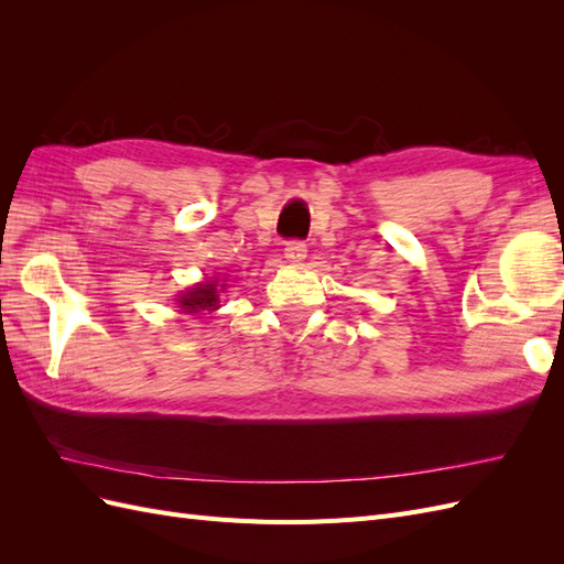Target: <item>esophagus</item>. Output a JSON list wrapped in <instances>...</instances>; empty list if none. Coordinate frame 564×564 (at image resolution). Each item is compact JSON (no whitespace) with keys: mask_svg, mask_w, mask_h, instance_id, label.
<instances>
[{"mask_svg":"<svg viewBox=\"0 0 564 564\" xmlns=\"http://www.w3.org/2000/svg\"><path fill=\"white\" fill-rule=\"evenodd\" d=\"M305 256H308V247H305V242H301V240H292V242H286V247H284V259L289 261V263H301Z\"/></svg>","mask_w":564,"mask_h":564,"instance_id":"34e87169","label":"esophagus"}]
</instances>
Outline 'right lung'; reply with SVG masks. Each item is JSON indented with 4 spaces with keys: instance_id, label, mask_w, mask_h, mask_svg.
<instances>
[{
    "instance_id": "right-lung-1",
    "label": "right lung",
    "mask_w": 564,
    "mask_h": 564,
    "mask_svg": "<svg viewBox=\"0 0 564 564\" xmlns=\"http://www.w3.org/2000/svg\"><path fill=\"white\" fill-rule=\"evenodd\" d=\"M224 289H226V284H218V280L199 282L178 296V308L183 313H202V311L212 313V311L220 308L218 294L224 292Z\"/></svg>"
}]
</instances>
